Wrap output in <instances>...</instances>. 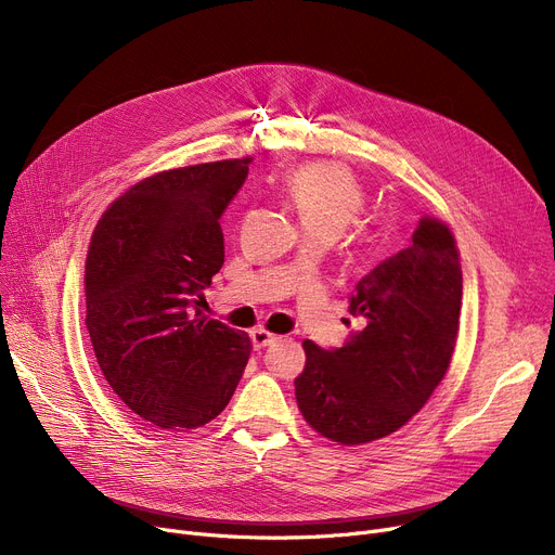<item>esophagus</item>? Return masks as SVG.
Returning a JSON list of instances; mask_svg holds the SVG:
<instances>
[{
	"label": "esophagus",
	"mask_w": 555,
	"mask_h": 555,
	"mask_svg": "<svg viewBox=\"0 0 555 555\" xmlns=\"http://www.w3.org/2000/svg\"><path fill=\"white\" fill-rule=\"evenodd\" d=\"M249 335H251V344H254L256 348H266V346H270L272 341L279 339L274 333H270V331H266V328H254Z\"/></svg>",
	"instance_id": "34e87169"
}]
</instances>
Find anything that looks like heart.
<instances>
[{
	"label": "heart",
	"instance_id": "1",
	"mask_svg": "<svg viewBox=\"0 0 555 555\" xmlns=\"http://www.w3.org/2000/svg\"><path fill=\"white\" fill-rule=\"evenodd\" d=\"M306 229H326L339 233L364 209V189L356 175L341 164L312 162L295 168L285 180Z\"/></svg>",
	"mask_w": 555,
	"mask_h": 555
}]
</instances>
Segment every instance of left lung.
<instances>
[{
    "mask_svg": "<svg viewBox=\"0 0 555 555\" xmlns=\"http://www.w3.org/2000/svg\"><path fill=\"white\" fill-rule=\"evenodd\" d=\"M461 289L450 224L423 216L412 245L356 285L348 310L362 328L335 351L304 341L295 396L306 423L339 446L385 439L410 423L450 369Z\"/></svg>",
    "mask_w": 555,
    "mask_h": 555,
    "instance_id": "obj_1",
    "label": "left lung"
}]
</instances>
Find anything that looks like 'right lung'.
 I'll return each mask as SVG.
<instances>
[{"instance_id": "obj_1", "label": "right lung", "mask_w": 555, "mask_h": 555, "mask_svg": "<svg viewBox=\"0 0 555 555\" xmlns=\"http://www.w3.org/2000/svg\"><path fill=\"white\" fill-rule=\"evenodd\" d=\"M251 157L151 175L101 216L85 260V326L124 406L164 429L214 421L236 391L251 341L202 314L224 262L220 216Z\"/></svg>"}]
</instances>
